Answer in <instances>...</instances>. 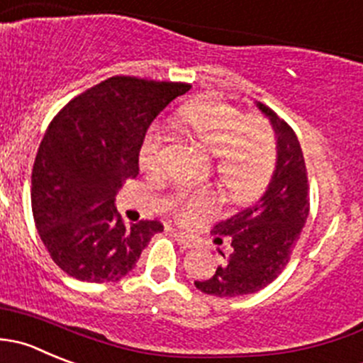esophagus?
Segmentation results:
<instances>
[{
	"label": "esophagus",
	"mask_w": 363,
	"mask_h": 363,
	"mask_svg": "<svg viewBox=\"0 0 363 363\" xmlns=\"http://www.w3.org/2000/svg\"><path fill=\"white\" fill-rule=\"evenodd\" d=\"M168 232H170V234L174 235V238L177 239L179 242H181L182 248H195V246H196V241L189 234H184V232H179V230H175V228H168Z\"/></svg>",
	"instance_id": "esophagus-1"
}]
</instances>
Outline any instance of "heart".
<instances>
[{
	"label": "heart",
	"instance_id": "b5f03b06",
	"mask_svg": "<svg viewBox=\"0 0 363 363\" xmlns=\"http://www.w3.org/2000/svg\"><path fill=\"white\" fill-rule=\"evenodd\" d=\"M172 125L214 156V170L225 191L238 202L255 199L269 181L277 163L275 135L260 118H242L238 110L216 101H200L179 108ZM161 163V133L150 129L138 152L142 170L154 172ZM216 206L211 189H182L174 209L181 220L209 213Z\"/></svg>",
	"mask_w": 363,
	"mask_h": 363
}]
</instances>
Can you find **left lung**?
<instances>
[{"mask_svg":"<svg viewBox=\"0 0 363 363\" xmlns=\"http://www.w3.org/2000/svg\"><path fill=\"white\" fill-rule=\"evenodd\" d=\"M255 106L269 118L277 135V163L266 191L252 206L216 225L228 235L230 253L209 279L195 280L196 289L218 298L257 293L282 273L308 218V181L303 152L293 129L264 104Z\"/></svg>","mask_w":363,"mask_h":363,"instance_id":"1","label":"left lung"}]
</instances>
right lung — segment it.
<instances>
[{
    "instance_id": "add662e5",
    "label": "right lung",
    "mask_w": 363,
    "mask_h": 363,
    "mask_svg": "<svg viewBox=\"0 0 363 363\" xmlns=\"http://www.w3.org/2000/svg\"><path fill=\"white\" fill-rule=\"evenodd\" d=\"M189 84L115 76L70 101L38 147L31 209L51 259L81 282H117L138 262L160 221L125 225L115 196L138 175L154 118Z\"/></svg>"
}]
</instances>
